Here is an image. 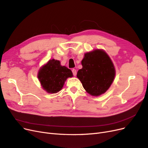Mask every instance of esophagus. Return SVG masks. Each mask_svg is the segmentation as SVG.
I'll return each instance as SVG.
<instances>
[{
  "label": "esophagus",
  "mask_w": 148,
  "mask_h": 148,
  "mask_svg": "<svg viewBox=\"0 0 148 148\" xmlns=\"http://www.w3.org/2000/svg\"><path fill=\"white\" fill-rule=\"evenodd\" d=\"M72 73H73V76H75L77 75V70H76L75 69H72Z\"/></svg>",
  "instance_id": "1"
}]
</instances>
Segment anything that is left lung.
Returning a JSON list of instances; mask_svg holds the SVG:
<instances>
[{"instance_id": "1", "label": "left lung", "mask_w": 148, "mask_h": 148, "mask_svg": "<svg viewBox=\"0 0 148 148\" xmlns=\"http://www.w3.org/2000/svg\"><path fill=\"white\" fill-rule=\"evenodd\" d=\"M83 68L77 72V78L84 89L92 96L104 93L112 83L115 75L114 64L104 51L96 49L86 53L82 61Z\"/></svg>"}]
</instances>
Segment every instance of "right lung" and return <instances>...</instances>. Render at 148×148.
<instances>
[{
  "instance_id": "obj_1",
  "label": "right lung",
  "mask_w": 148,
  "mask_h": 148,
  "mask_svg": "<svg viewBox=\"0 0 148 148\" xmlns=\"http://www.w3.org/2000/svg\"><path fill=\"white\" fill-rule=\"evenodd\" d=\"M72 77L70 69L61 66L60 61L54 59L49 60L38 73V78L43 89L49 93L60 91L67 78Z\"/></svg>"
}]
</instances>
